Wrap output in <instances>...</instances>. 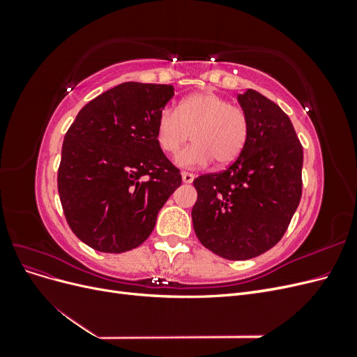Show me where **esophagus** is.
I'll use <instances>...</instances> for the list:
<instances>
[{
    "mask_svg": "<svg viewBox=\"0 0 357 357\" xmlns=\"http://www.w3.org/2000/svg\"><path fill=\"white\" fill-rule=\"evenodd\" d=\"M181 178H183V183H192L193 178H195V176H193L192 172L185 171V172H183V174H181Z\"/></svg>",
    "mask_w": 357,
    "mask_h": 357,
    "instance_id": "1",
    "label": "esophagus"
}]
</instances>
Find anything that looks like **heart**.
<instances>
[{"mask_svg":"<svg viewBox=\"0 0 357 357\" xmlns=\"http://www.w3.org/2000/svg\"><path fill=\"white\" fill-rule=\"evenodd\" d=\"M189 137L193 143L178 153V165L202 167L213 159L218 165H228L247 146L250 119L241 105L231 104L219 93H193L176 110H162L156 122V142L162 152L177 153Z\"/></svg>","mask_w":357,"mask_h":357,"instance_id":"obj_1","label":"heart"}]
</instances>
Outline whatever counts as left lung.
<instances>
[{"instance_id":"obj_1","label":"left lung","mask_w":357,"mask_h":357,"mask_svg":"<svg viewBox=\"0 0 357 357\" xmlns=\"http://www.w3.org/2000/svg\"><path fill=\"white\" fill-rule=\"evenodd\" d=\"M250 137L232 164L193 180L192 208L201 244L229 261L273 248L289 228L302 195L304 152L289 116L253 89L238 95Z\"/></svg>"}]
</instances>
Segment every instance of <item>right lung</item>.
<instances>
[{
  "instance_id": "1",
  "label": "right lung",
  "mask_w": 357,
  "mask_h": 357,
  "mask_svg": "<svg viewBox=\"0 0 357 357\" xmlns=\"http://www.w3.org/2000/svg\"><path fill=\"white\" fill-rule=\"evenodd\" d=\"M171 84L126 82L86 104L63 138L58 192L79 240L123 253L152 234L158 213L181 185L156 142Z\"/></svg>"
}]
</instances>
